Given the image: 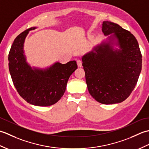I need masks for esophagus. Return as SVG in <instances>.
<instances>
[{
    "label": "esophagus",
    "instance_id": "obj_1",
    "mask_svg": "<svg viewBox=\"0 0 149 149\" xmlns=\"http://www.w3.org/2000/svg\"><path fill=\"white\" fill-rule=\"evenodd\" d=\"M77 64L78 67H81V66H82V61H81V60H77Z\"/></svg>",
    "mask_w": 149,
    "mask_h": 149
}]
</instances>
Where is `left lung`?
<instances>
[{"mask_svg": "<svg viewBox=\"0 0 149 149\" xmlns=\"http://www.w3.org/2000/svg\"><path fill=\"white\" fill-rule=\"evenodd\" d=\"M102 31L106 36L114 33L120 50H113L109 43L103 42L83 57L88 90L100 103H120L129 97L136 85L142 56L133 34L119 25L104 21Z\"/></svg>", "mask_w": 149, "mask_h": 149, "instance_id": "1", "label": "left lung"}]
</instances>
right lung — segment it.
Wrapping results in <instances>:
<instances>
[{"label": "right lung", "mask_w": 149, "mask_h": 149, "mask_svg": "<svg viewBox=\"0 0 149 149\" xmlns=\"http://www.w3.org/2000/svg\"><path fill=\"white\" fill-rule=\"evenodd\" d=\"M31 27L15 39L8 55L9 70L17 92L31 104L49 106L61 99L65 92L70 76L77 68L75 61L66 64L56 63L46 70L34 69L24 55V43Z\"/></svg>", "instance_id": "right-lung-1"}]
</instances>
